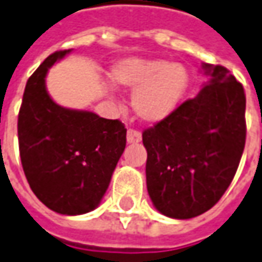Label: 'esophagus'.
Returning <instances> with one entry per match:
<instances>
[{
	"mask_svg": "<svg viewBox=\"0 0 262 262\" xmlns=\"http://www.w3.org/2000/svg\"><path fill=\"white\" fill-rule=\"evenodd\" d=\"M126 139H127V143H137L142 140V133L136 129H129L127 130V135H126Z\"/></svg>",
	"mask_w": 262,
	"mask_h": 262,
	"instance_id": "34e87169",
	"label": "esophagus"
}]
</instances>
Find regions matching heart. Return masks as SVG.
<instances>
[{
	"label": "heart",
	"instance_id": "1",
	"mask_svg": "<svg viewBox=\"0 0 262 262\" xmlns=\"http://www.w3.org/2000/svg\"><path fill=\"white\" fill-rule=\"evenodd\" d=\"M111 76L119 86L136 89L133 109L153 123L174 112L188 88L186 68L162 59H123L112 68Z\"/></svg>",
	"mask_w": 262,
	"mask_h": 262
}]
</instances>
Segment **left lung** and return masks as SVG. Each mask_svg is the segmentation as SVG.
<instances>
[{
  "instance_id": "obj_1",
  "label": "left lung",
  "mask_w": 262,
  "mask_h": 262,
  "mask_svg": "<svg viewBox=\"0 0 262 262\" xmlns=\"http://www.w3.org/2000/svg\"><path fill=\"white\" fill-rule=\"evenodd\" d=\"M203 68L210 82L143 130L146 183L155 207L179 220L213 207L233 182L247 136L246 93L227 68Z\"/></svg>"
}]
</instances>
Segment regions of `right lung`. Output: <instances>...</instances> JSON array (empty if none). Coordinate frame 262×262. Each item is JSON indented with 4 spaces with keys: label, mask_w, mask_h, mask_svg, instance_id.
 Listing matches in <instances>:
<instances>
[{
    "label": "right lung",
    "mask_w": 262,
    "mask_h": 262,
    "mask_svg": "<svg viewBox=\"0 0 262 262\" xmlns=\"http://www.w3.org/2000/svg\"><path fill=\"white\" fill-rule=\"evenodd\" d=\"M56 51L29 76L18 113V144L34 194L51 210L76 215L98 207L126 146L125 125L56 105L45 88Z\"/></svg>",
    "instance_id": "right-lung-1"
}]
</instances>
